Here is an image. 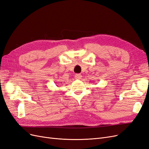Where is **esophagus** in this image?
<instances>
[{
    "label": "esophagus",
    "instance_id": "esophagus-1",
    "mask_svg": "<svg viewBox=\"0 0 149 149\" xmlns=\"http://www.w3.org/2000/svg\"><path fill=\"white\" fill-rule=\"evenodd\" d=\"M74 77L76 79H81L82 78V75L81 74H76L75 76H74Z\"/></svg>",
    "mask_w": 149,
    "mask_h": 149
}]
</instances>
